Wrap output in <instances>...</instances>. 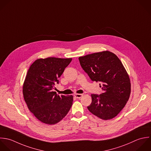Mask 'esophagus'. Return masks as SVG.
Returning <instances> with one entry per match:
<instances>
[{"instance_id": "esophagus-1", "label": "esophagus", "mask_w": 151, "mask_h": 151, "mask_svg": "<svg viewBox=\"0 0 151 151\" xmlns=\"http://www.w3.org/2000/svg\"><path fill=\"white\" fill-rule=\"evenodd\" d=\"M82 96H83L82 94H79V93H76V94H75V96L76 98H78V99L82 98Z\"/></svg>"}]
</instances>
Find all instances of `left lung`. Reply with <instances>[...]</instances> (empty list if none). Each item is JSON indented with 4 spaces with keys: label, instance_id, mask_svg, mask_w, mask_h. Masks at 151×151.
Here are the masks:
<instances>
[{
    "label": "left lung",
    "instance_id": "obj_1",
    "mask_svg": "<svg viewBox=\"0 0 151 151\" xmlns=\"http://www.w3.org/2000/svg\"><path fill=\"white\" fill-rule=\"evenodd\" d=\"M82 69L92 81L100 82L104 92L92 94L88 110L103 119L115 118L127 103L131 94L129 76L120 59L108 50L79 58Z\"/></svg>",
    "mask_w": 151,
    "mask_h": 151
}]
</instances>
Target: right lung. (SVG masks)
<instances>
[{
    "mask_svg": "<svg viewBox=\"0 0 151 151\" xmlns=\"http://www.w3.org/2000/svg\"><path fill=\"white\" fill-rule=\"evenodd\" d=\"M72 59L54 57L37 59L27 71L23 85L24 99L29 111L44 124L58 123L72 106V95L59 96L53 91L55 85L59 83L58 78Z\"/></svg>",
    "mask_w": 151,
    "mask_h": 151,
    "instance_id": "right-lung-1",
    "label": "right lung"
}]
</instances>
